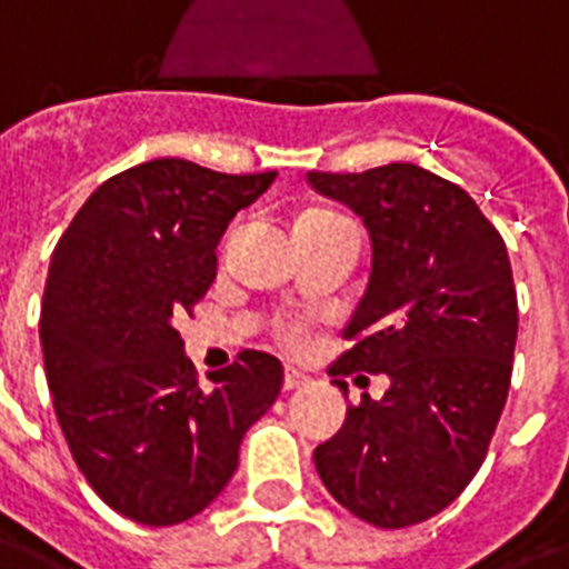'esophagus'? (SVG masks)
Returning <instances> with one entry per match:
<instances>
[{
    "instance_id": "esophagus-1",
    "label": "esophagus",
    "mask_w": 569,
    "mask_h": 569,
    "mask_svg": "<svg viewBox=\"0 0 569 569\" xmlns=\"http://www.w3.org/2000/svg\"><path fill=\"white\" fill-rule=\"evenodd\" d=\"M310 385V376H303L298 370H286L283 372V390H298V388H307Z\"/></svg>"
}]
</instances>
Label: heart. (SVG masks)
<instances>
[{"instance_id":"obj_1","label":"heart","mask_w":569,"mask_h":569,"mask_svg":"<svg viewBox=\"0 0 569 569\" xmlns=\"http://www.w3.org/2000/svg\"><path fill=\"white\" fill-rule=\"evenodd\" d=\"M303 217H331V214H325V211H310V214H303ZM274 337L283 342L286 349L298 352L303 342H307V325L295 322V319H283V322H277Z\"/></svg>"}]
</instances>
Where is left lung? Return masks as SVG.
Segmentation results:
<instances>
[{
  "label": "left lung",
  "instance_id": "obj_1",
  "mask_svg": "<svg viewBox=\"0 0 569 569\" xmlns=\"http://www.w3.org/2000/svg\"><path fill=\"white\" fill-rule=\"evenodd\" d=\"M307 181L372 241L370 283L342 331L352 346L328 372L390 379L316 448V471L363 522L418 526L471 483L507 402L519 307L505 238L459 184L415 163Z\"/></svg>",
  "mask_w": 569,
  "mask_h": 569
}]
</instances>
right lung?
<instances>
[{
    "instance_id": "obj_1",
    "label": "right lung",
    "mask_w": 569,
    "mask_h": 569,
    "mask_svg": "<svg viewBox=\"0 0 569 569\" xmlns=\"http://www.w3.org/2000/svg\"><path fill=\"white\" fill-rule=\"evenodd\" d=\"M274 179L149 160L103 181L53 250L41 349L56 418L89 487L140 526L206 510L283 388V363L253 349L202 388L176 331L214 283L229 220Z\"/></svg>"
}]
</instances>
